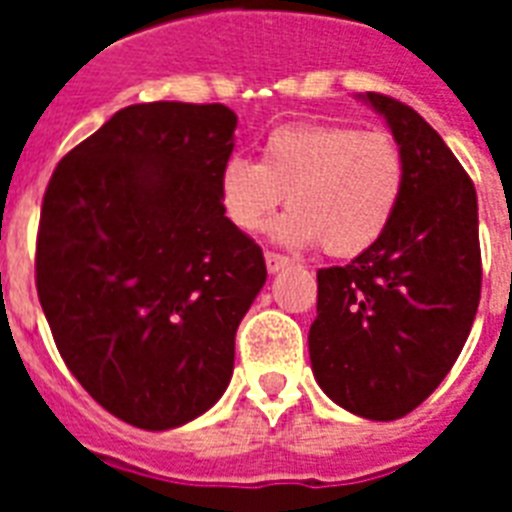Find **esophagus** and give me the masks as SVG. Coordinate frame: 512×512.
<instances>
[{"label":"esophagus","instance_id":"esophagus-1","mask_svg":"<svg viewBox=\"0 0 512 512\" xmlns=\"http://www.w3.org/2000/svg\"><path fill=\"white\" fill-rule=\"evenodd\" d=\"M287 265H289V257L276 255V252H265V268H268V273L284 271Z\"/></svg>","mask_w":512,"mask_h":512}]
</instances>
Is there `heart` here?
I'll return each instance as SVG.
<instances>
[{
	"label": "heart",
	"mask_w": 512,
	"mask_h": 512,
	"mask_svg": "<svg viewBox=\"0 0 512 512\" xmlns=\"http://www.w3.org/2000/svg\"><path fill=\"white\" fill-rule=\"evenodd\" d=\"M217 196L223 215L249 233L260 231L287 196L292 209L273 225V239L353 257L393 223L404 196V156L388 132L284 124L265 138L260 162L225 159Z\"/></svg>",
	"instance_id": "b5f03b06"
}]
</instances>
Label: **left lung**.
<instances>
[{
    "label": "left lung",
    "mask_w": 512,
    "mask_h": 512,
    "mask_svg": "<svg viewBox=\"0 0 512 512\" xmlns=\"http://www.w3.org/2000/svg\"><path fill=\"white\" fill-rule=\"evenodd\" d=\"M385 119L404 156V196L377 244L321 268L308 332L313 377L337 406L398 420L441 385L481 300L478 201L468 172L414 108L356 95Z\"/></svg>",
    "instance_id": "1"
}]
</instances>
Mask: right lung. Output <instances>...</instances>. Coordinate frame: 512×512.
Wrapping results in <instances>:
<instances>
[{
    "label": "right lung",
    "mask_w": 512,
    "mask_h": 512,
    "mask_svg": "<svg viewBox=\"0 0 512 512\" xmlns=\"http://www.w3.org/2000/svg\"><path fill=\"white\" fill-rule=\"evenodd\" d=\"M236 122L223 103L127 106L60 159L44 193L36 292L55 345L135 428H180L217 404L268 276L217 196Z\"/></svg>",
    "instance_id": "add662e5"
}]
</instances>
